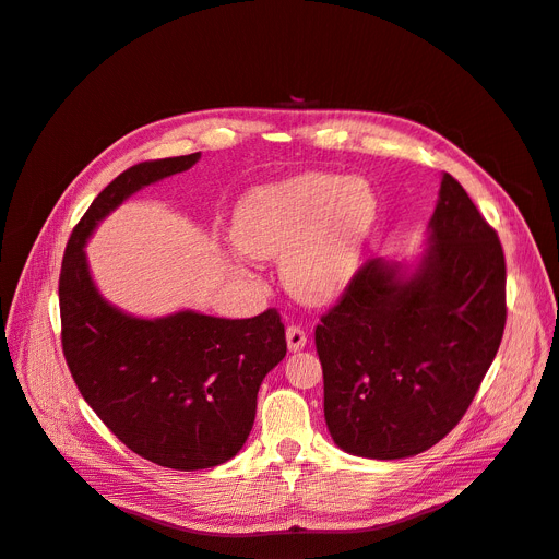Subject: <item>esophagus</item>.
Returning <instances> with one entry per match:
<instances>
[{
    "instance_id": "1",
    "label": "esophagus",
    "mask_w": 559,
    "mask_h": 559,
    "mask_svg": "<svg viewBox=\"0 0 559 559\" xmlns=\"http://www.w3.org/2000/svg\"><path fill=\"white\" fill-rule=\"evenodd\" d=\"M286 344H288V350H292V353L302 350L305 344H307L305 330L298 328V325H288V328H286Z\"/></svg>"
}]
</instances>
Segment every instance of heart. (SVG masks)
Segmentation results:
<instances>
[{"label": "heart", "instance_id": "heart-1", "mask_svg": "<svg viewBox=\"0 0 559 559\" xmlns=\"http://www.w3.org/2000/svg\"><path fill=\"white\" fill-rule=\"evenodd\" d=\"M376 211L365 178L305 171L245 194L234 211L231 240L248 259L280 257L286 292L323 305L353 280ZM234 267L242 273V257H234Z\"/></svg>", "mask_w": 559, "mask_h": 559}]
</instances>
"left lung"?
<instances>
[{
    "label": "left lung",
    "mask_w": 559,
    "mask_h": 559,
    "mask_svg": "<svg viewBox=\"0 0 559 559\" xmlns=\"http://www.w3.org/2000/svg\"><path fill=\"white\" fill-rule=\"evenodd\" d=\"M504 282L498 234L442 174L424 252L365 263L317 328L334 444L394 461L448 436L500 348Z\"/></svg>",
    "instance_id": "8db88e82"
}]
</instances>
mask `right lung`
<instances>
[{"label": "right lung", "mask_w": 559, "mask_h": 559, "mask_svg": "<svg viewBox=\"0 0 559 559\" xmlns=\"http://www.w3.org/2000/svg\"><path fill=\"white\" fill-rule=\"evenodd\" d=\"M199 158L202 153L178 155L119 174L73 229L59 277L63 355L84 401L126 448L186 473L215 467L242 450L263 378L286 355L280 314H128L98 292L84 248L128 197Z\"/></svg>", "instance_id": "obj_1"}]
</instances>
